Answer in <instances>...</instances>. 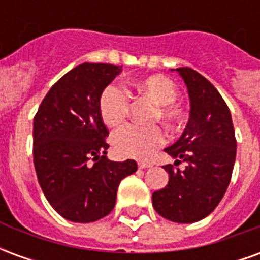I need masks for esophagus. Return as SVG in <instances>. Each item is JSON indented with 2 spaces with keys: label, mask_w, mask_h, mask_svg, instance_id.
Segmentation results:
<instances>
[{
  "label": "esophagus",
  "mask_w": 260,
  "mask_h": 260,
  "mask_svg": "<svg viewBox=\"0 0 260 260\" xmlns=\"http://www.w3.org/2000/svg\"><path fill=\"white\" fill-rule=\"evenodd\" d=\"M138 166H139V169H149V167H152V164L146 163V161H139Z\"/></svg>",
  "instance_id": "esophagus-1"
}]
</instances>
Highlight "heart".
Here are the masks:
<instances>
[{"mask_svg":"<svg viewBox=\"0 0 260 260\" xmlns=\"http://www.w3.org/2000/svg\"><path fill=\"white\" fill-rule=\"evenodd\" d=\"M135 89L152 99L157 104L154 118L161 119L169 126H175L182 119V111L175 104L178 87L164 75H152L134 83ZM129 111V96L122 86L111 85L103 89L99 97V113L103 122L117 126L124 122ZM166 141L163 129L154 126H139L128 124L114 132L111 142L117 154L122 157L149 158Z\"/></svg>","mask_w":260,"mask_h":260,"instance_id":"1","label":"heart"}]
</instances>
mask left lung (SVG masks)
I'll return each mask as SVG.
<instances>
[{"instance_id": "obj_1", "label": "left lung", "mask_w": 260, "mask_h": 260, "mask_svg": "<svg viewBox=\"0 0 260 260\" xmlns=\"http://www.w3.org/2000/svg\"><path fill=\"white\" fill-rule=\"evenodd\" d=\"M174 71V69H173ZM184 79L191 102L186 128L164 152L185 170L167 164L169 184L152 196L154 210L174 223H195L216 209L231 180L237 154L234 126L217 89L192 68L175 69Z\"/></svg>"}]
</instances>
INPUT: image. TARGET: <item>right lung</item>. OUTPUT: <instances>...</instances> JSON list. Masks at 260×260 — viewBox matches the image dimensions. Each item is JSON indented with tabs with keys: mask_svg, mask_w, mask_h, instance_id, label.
Segmentation results:
<instances>
[{
	"mask_svg": "<svg viewBox=\"0 0 260 260\" xmlns=\"http://www.w3.org/2000/svg\"><path fill=\"white\" fill-rule=\"evenodd\" d=\"M122 67L85 62L54 83L33 119L37 180L54 210L74 223H91L115 206L121 180L135 160L107 158L108 129L99 97Z\"/></svg>",
	"mask_w": 260,
	"mask_h": 260,
	"instance_id": "add662e5",
	"label": "right lung"
}]
</instances>
